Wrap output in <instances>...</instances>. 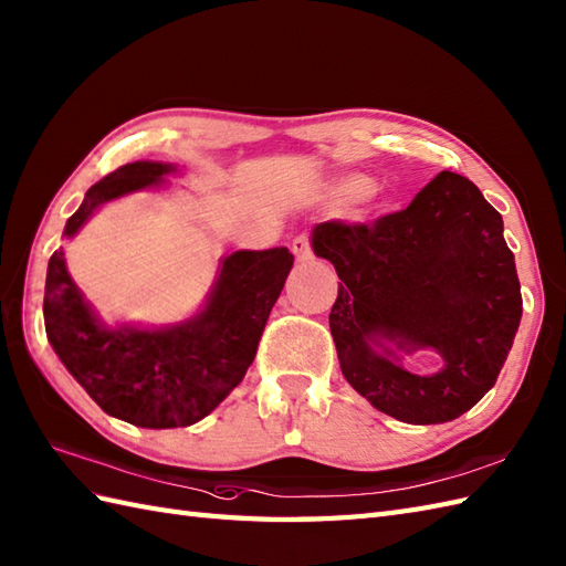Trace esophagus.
Returning a JSON list of instances; mask_svg holds the SVG:
<instances>
[{
    "mask_svg": "<svg viewBox=\"0 0 566 566\" xmlns=\"http://www.w3.org/2000/svg\"><path fill=\"white\" fill-rule=\"evenodd\" d=\"M291 250L295 254L297 261H310L312 259V247H310V238L307 235H297L291 244Z\"/></svg>",
    "mask_w": 566,
    "mask_h": 566,
    "instance_id": "esophagus-1",
    "label": "esophagus"
}]
</instances>
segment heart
Wrapping results in <instances>:
<instances>
[{
    "instance_id": "1",
    "label": "heart",
    "mask_w": 566,
    "mask_h": 566,
    "mask_svg": "<svg viewBox=\"0 0 566 566\" xmlns=\"http://www.w3.org/2000/svg\"><path fill=\"white\" fill-rule=\"evenodd\" d=\"M375 182H371V177L363 175V172H348L338 177L334 185H331V197L336 201H355V199H363V197H377Z\"/></svg>"
}]
</instances>
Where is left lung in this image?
<instances>
[{"mask_svg":"<svg viewBox=\"0 0 566 566\" xmlns=\"http://www.w3.org/2000/svg\"><path fill=\"white\" fill-rule=\"evenodd\" d=\"M312 250L338 273L328 324L343 377L387 416L449 422L500 377L521 324V285L502 216L471 179L439 172L408 209L371 226H314ZM434 349V376L402 357Z\"/></svg>","mask_w":566,"mask_h":566,"instance_id":"obj_1","label":"left lung"}]
</instances>
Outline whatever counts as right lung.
Masks as SVG:
<instances>
[{
    "instance_id": "obj_1",
    "label": "right lung",
    "mask_w": 566,
    "mask_h": 566,
    "mask_svg": "<svg viewBox=\"0 0 566 566\" xmlns=\"http://www.w3.org/2000/svg\"><path fill=\"white\" fill-rule=\"evenodd\" d=\"M175 172L177 165L160 160L122 165L86 191L62 238L72 240L105 203L160 189ZM291 269L287 247L232 252L220 259L209 297L189 319L107 326L69 275L60 247L45 281L48 340L107 416L148 430L195 424L244 379Z\"/></svg>"
}]
</instances>
